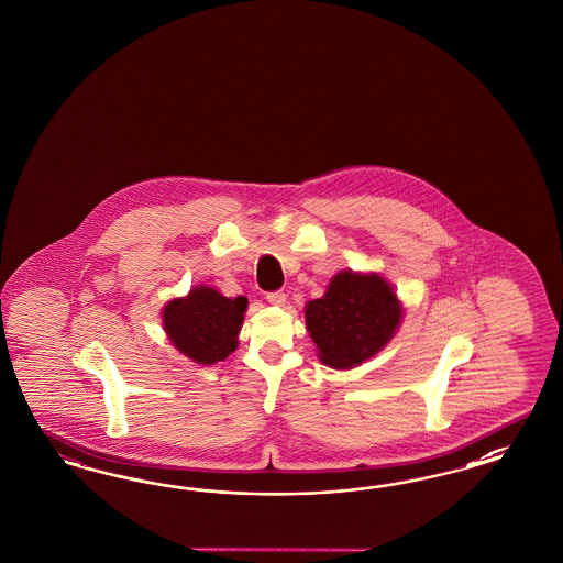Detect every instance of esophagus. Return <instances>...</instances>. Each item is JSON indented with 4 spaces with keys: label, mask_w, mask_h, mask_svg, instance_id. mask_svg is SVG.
Listing matches in <instances>:
<instances>
[{
    "label": "esophagus",
    "mask_w": 563,
    "mask_h": 563,
    "mask_svg": "<svg viewBox=\"0 0 563 563\" xmlns=\"http://www.w3.org/2000/svg\"><path fill=\"white\" fill-rule=\"evenodd\" d=\"M266 299H268V303L271 306H285L287 303V295L283 292V290H273V292H268L266 295Z\"/></svg>",
    "instance_id": "obj_1"
}]
</instances>
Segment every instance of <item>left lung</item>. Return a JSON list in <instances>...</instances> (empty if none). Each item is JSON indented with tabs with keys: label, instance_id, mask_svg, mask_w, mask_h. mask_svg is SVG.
Listing matches in <instances>:
<instances>
[{
	"label": "left lung",
	"instance_id": "1",
	"mask_svg": "<svg viewBox=\"0 0 563 563\" xmlns=\"http://www.w3.org/2000/svg\"><path fill=\"white\" fill-rule=\"evenodd\" d=\"M402 320V306L379 274L344 271L306 306L309 336L328 367L351 369L379 353Z\"/></svg>",
	"mask_w": 563,
	"mask_h": 563
}]
</instances>
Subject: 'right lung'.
I'll list each match as a JSON object with an SVG mask.
<instances>
[{
	"instance_id": "obj_1",
	"label": "right lung",
	"mask_w": 563,
	"mask_h": 563,
	"mask_svg": "<svg viewBox=\"0 0 563 563\" xmlns=\"http://www.w3.org/2000/svg\"><path fill=\"white\" fill-rule=\"evenodd\" d=\"M245 309V297L229 299L212 287H196L188 297L165 306L163 325L179 353L200 365H212L238 349Z\"/></svg>"
}]
</instances>
